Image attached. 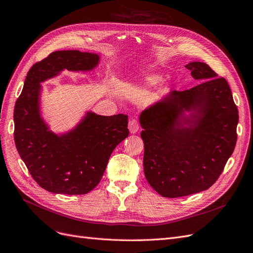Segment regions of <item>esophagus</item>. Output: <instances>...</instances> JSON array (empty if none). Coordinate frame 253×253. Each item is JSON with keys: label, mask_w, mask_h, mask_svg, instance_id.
I'll return each instance as SVG.
<instances>
[{"label": "esophagus", "mask_w": 253, "mask_h": 253, "mask_svg": "<svg viewBox=\"0 0 253 253\" xmlns=\"http://www.w3.org/2000/svg\"><path fill=\"white\" fill-rule=\"evenodd\" d=\"M128 128H129V131L131 132V133H136V132L138 131V122L136 119H131L129 121V124H128Z\"/></svg>", "instance_id": "1"}]
</instances>
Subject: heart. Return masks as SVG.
I'll use <instances>...</instances> for the list:
<instances>
[{
    "mask_svg": "<svg viewBox=\"0 0 253 253\" xmlns=\"http://www.w3.org/2000/svg\"><path fill=\"white\" fill-rule=\"evenodd\" d=\"M160 81H161V78L158 76H150L145 79V83L148 85H156L160 83Z\"/></svg>",
    "mask_w": 253,
    "mask_h": 253,
    "instance_id": "heart-1",
    "label": "heart"
}]
</instances>
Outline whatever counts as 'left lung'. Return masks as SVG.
I'll return each mask as SVG.
<instances>
[{
    "instance_id": "left-lung-1",
    "label": "left lung",
    "mask_w": 253,
    "mask_h": 253,
    "mask_svg": "<svg viewBox=\"0 0 253 253\" xmlns=\"http://www.w3.org/2000/svg\"><path fill=\"white\" fill-rule=\"evenodd\" d=\"M185 68L203 82L189 90L172 91L139 117L144 175L166 198L209 189L237 142L239 114L227 80L204 62L193 61ZM184 110L191 115L184 116Z\"/></svg>"
}]
</instances>
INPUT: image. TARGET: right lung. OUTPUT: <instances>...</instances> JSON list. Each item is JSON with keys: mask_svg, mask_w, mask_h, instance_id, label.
<instances>
[{"mask_svg": "<svg viewBox=\"0 0 253 253\" xmlns=\"http://www.w3.org/2000/svg\"><path fill=\"white\" fill-rule=\"evenodd\" d=\"M95 53L55 51L35 63L25 78L14 108V141L32 177L44 190L84 195L99 183L109 159L128 134V116H100L88 112L76 128L57 135L40 114L41 82L61 71H91Z\"/></svg>", "mask_w": 253, "mask_h": 253, "instance_id": "add662e5", "label": "right lung"}]
</instances>
